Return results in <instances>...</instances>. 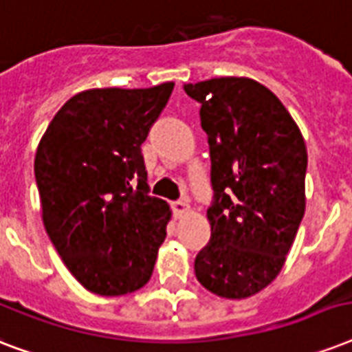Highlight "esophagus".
I'll use <instances>...</instances> for the list:
<instances>
[{
	"label": "esophagus",
	"mask_w": 352,
	"mask_h": 352,
	"mask_svg": "<svg viewBox=\"0 0 352 352\" xmlns=\"http://www.w3.org/2000/svg\"><path fill=\"white\" fill-rule=\"evenodd\" d=\"M171 210H173L177 219H181L182 215H186L190 212V204H188V201H175L171 204Z\"/></svg>",
	"instance_id": "obj_1"
}]
</instances>
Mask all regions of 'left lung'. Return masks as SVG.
<instances>
[{"instance_id":"left-lung-1","label":"left lung","mask_w":352,"mask_h":352,"mask_svg":"<svg viewBox=\"0 0 352 352\" xmlns=\"http://www.w3.org/2000/svg\"><path fill=\"white\" fill-rule=\"evenodd\" d=\"M208 135L212 237L195 257L210 292L243 300L276 279L305 214L307 148L279 98L252 78L184 85Z\"/></svg>"}]
</instances>
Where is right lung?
I'll return each mask as SVG.
<instances>
[{
    "label": "right lung",
    "mask_w": 352,
    "mask_h": 352,
    "mask_svg": "<svg viewBox=\"0 0 352 352\" xmlns=\"http://www.w3.org/2000/svg\"><path fill=\"white\" fill-rule=\"evenodd\" d=\"M173 85L82 91L63 104L38 144L43 226L89 292L129 294L153 274L171 210L148 193L140 146Z\"/></svg>",
    "instance_id": "1"
}]
</instances>
